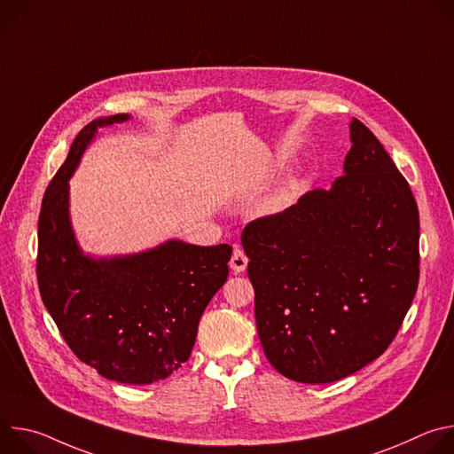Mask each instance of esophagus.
<instances>
[{
    "instance_id": "esophagus-1",
    "label": "esophagus",
    "mask_w": 454,
    "mask_h": 454,
    "mask_svg": "<svg viewBox=\"0 0 454 454\" xmlns=\"http://www.w3.org/2000/svg\"><path fill=\"white\" fill-rule=\"evenodd\" d=\"M230 268L233 270V273H235V275H239V273L246 271V268H247V256H246V253H244L240 247H237V246H235L233 254H231Z\"/></svg>"
}]
</instances>
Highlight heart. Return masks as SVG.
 <instances>
[{
    "label": "heart",
    "instance_id": "1",
    "mask_svg": "<svg viewBox=\"0 0 454 454\" xmlns=\"http://www.w3.org/2000/svg\"><path fill=\"white\" fill-rule=\"evenodd\" d=\"M289 198H291V192H289V190H284V192L278 193L277 198H273V200L270 201L268 208H270V210H280V208L286 207V203L289 201Z\"/></svg>",
    "mask_w": 454,
    "mask_h": 454
}]
</instances>
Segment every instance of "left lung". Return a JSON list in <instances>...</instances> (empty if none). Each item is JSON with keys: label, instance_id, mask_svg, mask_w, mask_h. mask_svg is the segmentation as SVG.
Masks as SVG:
<instances>
[{"label": "left lung", "instance_id": "left-lung-1", "mask_svg": "<svg viewBox=\"0 0 454 454\" xmlns=\"http://www.w3.org/2000/svg\"><path fill=\"white\" fill-rule=\"evenodd\" d=\"M352 147L331 190L242 231L264 354L296 382L340 380L397 336L419 286V208L411 188L352 118Z\"/></svg>", "mask_w": 454, "mask_h": 454}]
</instances>
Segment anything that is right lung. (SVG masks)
I'll list each match as a JSON object with an SVG mask.
<instances>
[{
	"label": "right lung",
	"instance_id": "1",
	"mask_svg": "<svg viewBox=\"0 0 454 454\" xmlns=\"http://www.w3.org/2000/svg\"><path fill=\"white\" fill-rule=\"evenodd\" d=\"M129 118L88 123L48 184L37 226V284L59 333L82 363L116 382L151 384L190 357L200 319L228 278L231 246L172 239L135 254L82 253L70 223L68 181L98 129Z\"/></svg>",
	"mask_w": 454,
	"mask_h": 454
}]
</instances>
